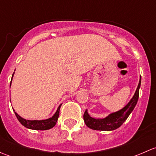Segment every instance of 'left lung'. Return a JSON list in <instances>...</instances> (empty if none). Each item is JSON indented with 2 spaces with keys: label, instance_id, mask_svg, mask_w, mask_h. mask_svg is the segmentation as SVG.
I'll return each instance as SVG.
<instances>
[{
  "label": "left lung",
  "instance_id": "8db88e82",
  "mask_svg": "<svg viewBox=\"0 0 156 156\" xmlns=\"http://www.w3.org/2000/svg\"><path fill=\"white\" fill-rule=\"evenodd\" d=\"M140 84L141 77L140 78L139 84H138L137 87L135 91L134 95L130 99V100L126 106L119 111L110 113L108 115L103 118V119H95V118L91 117L88 114L87 109H86L84 114V120L85 122V125L89 128L96 130L110 131V130L119 128L126 121L131 112L136 106L138 98H139V90L140 87Z\"/></svg>",
  "mask_w": 156,
  "mask_h": 156
}]
</instances>
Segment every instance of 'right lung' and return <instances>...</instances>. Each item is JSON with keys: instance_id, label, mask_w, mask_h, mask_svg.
<instances>
[{"instance_id": "obj_1", "label": "right lung", "mask_w": 156, "mask_h": 156, "mask_svg": "<svg viewBox=\"0 0 156 156\" xmlns=\"http://www.w3.org/2000/svg\"><path fill=\"white\" fill-rule=\"evenodd\" d=\"M15 72H13L12 76L13 77V75ZM12 82V81H11ZM11 82H10V86H11ZM62 104H60L58 107L57 110L56 111L55 114L52 116L51 118H49L48 119H44V120H27V119H23V117H21L20 115H19L15 111V115L16 116L17 119L19 120V122L22 124L24 127H27L29 129H31V130H49V129L52 128L56 125V122H57L58 118H59V108H60Z\"/></svg>"}]
</instances>
